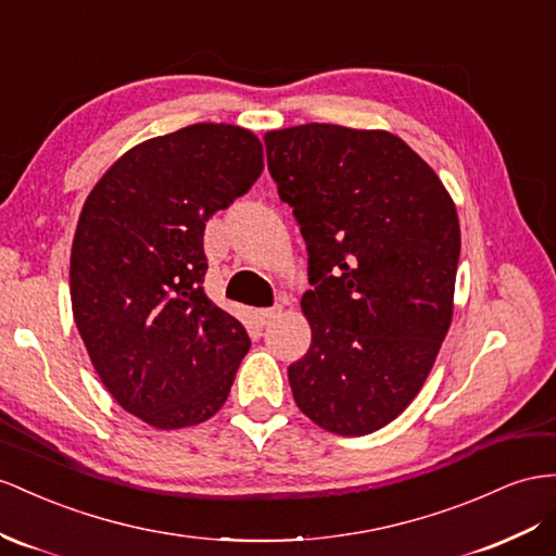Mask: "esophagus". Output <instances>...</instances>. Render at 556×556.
I'll use <instances>...</instances> for the list:
<instances>
[{
  "mask_svg": "<svg viewBox=\"0 0 556 556\" xmlns=\"http://www.w3.org/2000/svg\"><path fill=\"white\" fill-rule=\"evenodd\" d=\"M281 305H273V307H263V309H258V319H261V324H273L279 315H281Z\"/></svg>",
  "mask_w": 556,
  "mask_h": 556,
  "instance_id": "obj_1",
  "label": "esophagus"
}]
</instances>
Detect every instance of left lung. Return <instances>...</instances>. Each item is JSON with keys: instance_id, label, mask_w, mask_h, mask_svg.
I'll use <instances>...</instances> for the list:
<instances>
[{"instance_id": "8db88e82", "label": "left lung", "mask_w": 556, "mask_h": 556, "mask_svg": "<svg viewBox=\"0 0 556 556\" xmlns=\"http://www.w3.org/2000/svg\"><path fill=\"white\" fill-rule=\"evenodd\" d=\"M265 152L312 283L293 400L329 432H376L420 392L446 338L458 213L434 170L388 131L303 124L269 131Z\"/></svg>"}]
</instances>
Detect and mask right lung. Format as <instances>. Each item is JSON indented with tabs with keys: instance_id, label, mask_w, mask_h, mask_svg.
<instances>
[{
	"instance_id": "obj_1",
	"label": "right lung",
	"mask_w": 556,
	"mask_h": 556,
	"mask_svg": "<svg viewBox=\"0 0 556 556\" xmlns=\"http://www.w3.org/2000/svg\"><path fill=\"white\" fill-rule=\"evenodd\" d=\"M263 166L251 131L192 124L119 156L84 202L70 255L75 324L108 392L160 430L218 414L251 348L204 293V230Z\"/></svg>"
}]
</instances>
